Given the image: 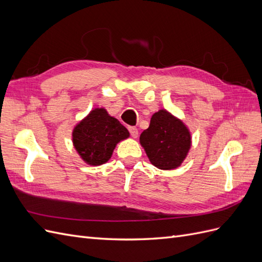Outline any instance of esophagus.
Wrapping results in <instances>:
<instances>
[{"label": "esophagus", "mask_w": 262, "mask_h": 262, "mask_svg": "<svg viewBox=\"0 0 262 262\" xmlns=\"http://www.w3.org/2000/svg\"><path fill=\"white\" fill-rule=\"evenodd\" d=\"M129 132H130V134L132 136V138H138V136H139V131H138V129L136 128V126H130L129 128Z\"/></svg>", "instance_id": "obj_1"}]
</instances>
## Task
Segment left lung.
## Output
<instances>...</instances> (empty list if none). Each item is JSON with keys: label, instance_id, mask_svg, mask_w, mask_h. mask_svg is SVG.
<instances>
[{"label": "left lung", "instance_id": "1", "mask_svg": "<svg viewBox=\"0 0 262 262\" xmlns=\"http://www.w3.org/2000/svg\"><path fill=\"white\" fill-rule=\"evenodd\" d=\"M140 143L155 167L170 170L185 161L191 134L180 119L162 109L150 118L149 126L141 133Z\"/></svg>", "mask_w": 262, "mask_h": 262}]
</instances>
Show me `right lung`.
Instances as JSON below:
<instances>
[{
    "label": "right lung",
    "mask_w": 262,
    "mask_h": 262,
    "mask_svg": "<svg viewBox=\"0 0 262 262\" xmlns=\"http://www.w3.org/2000/svg\"><path fill=\"white\" fill-rule=\"evenodd\" d=\"M130 137L129 131L104 108H95L78 122L72 132L75 149L89 165L107 163L119 142Z\"/></svg>",
    "instance_id": "right-lung-1"
}]
</instances>
